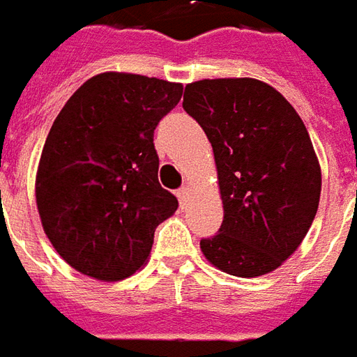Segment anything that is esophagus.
Instances as JSON below:
<instances>
[{
  "mask_svg": "<svg viewBox=\"0 0 357 357\" xmlns=\"http://www.w3.org/2000/svg\"><path fill=\"white\" fill-rule=\"evenodd\" d=\"M188 194H190V190H188V186H183V188H178V190H176V196H178V200H181V204L186 202Z\"/></svg>",
  "mask_w": 357,
  "mask_h": 357,
  "instance_id": "34e87169",
  "label": "esophagus"
}]
</instances>
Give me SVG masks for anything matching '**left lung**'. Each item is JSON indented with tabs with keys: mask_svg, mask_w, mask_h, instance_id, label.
<instances>
[{
	"mask_svg": "<svg viewBox=\"0 0 357 357\" xmlns=\"http://www.w3.org/2000/svg\"><path fill=\"white\" fill-rule=\"evenodd\" d=\"M184 110L213 147L223 221L200 241L204 257L231 276L255 278L289 258L313 223L321 167L303 120L258 79L186 85Z\"/></svg>",
	"mask_w": 357,
	"mask_h": 357,
	"instance_id": "1",
	"label": "left lung"
}]
</instances>
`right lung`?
Here are the masks:
<instances>
[{"label":"right lung","mask_w":357,"mask_h":357,"mask_svg":"<svg viewBox=\"0 0 357 357\" xmlns=\"http://www.w3.org/2000/svg\"><path fill=\"white\" fill-rule=\"evenodd\" d=\"M181 97V83L108 71L85 81L54 120L36 206L54 249L81 274L132 276L178 208L157 178L153 132Z\"/></svg>","instance_id":"obj_1"}]
</instances>
